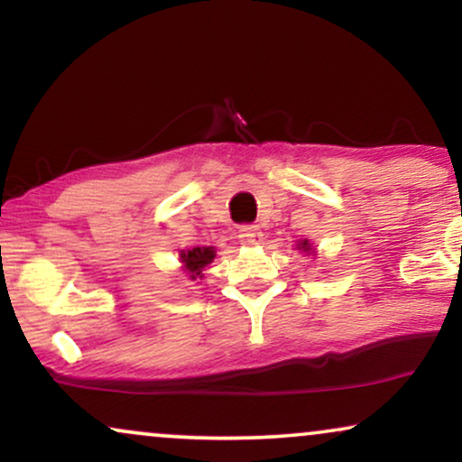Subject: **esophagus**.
Masks as SVG:
<instances>
[{"label": "esophagus", "instance_id": "34e87169", "mask_svg": "<svg viewBox=\"0 0 462 462\" xmlns=\"http://www.w3.org/2000/svg\"><path fill=\"white\" fill-rule=\"evenodd\" d=\"M238 241H241V245H245V247H254V245L262 241L260 227H257V226H243L241 230H238Z\"/></svg>", "mask_w": 462, "mask_h": 462}]
</instances>
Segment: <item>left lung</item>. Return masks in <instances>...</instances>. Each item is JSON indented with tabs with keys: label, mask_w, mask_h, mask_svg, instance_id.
<instances>
[{
	"label": "left lung",
	"mask_w": 462,
	"mask_h": 462,
	"mask_svg": "<svg viewBox=\"0 0 462 462\" xmlns=\"http://www.w3.org/2000/svg\"><path fill=\"white\" fill-rule=\"evenodd\" d=\"M298 249H302V251H306V254H310V243H309V241L300 243V245H298Z\"/></svg>",
	"instance_id": "obj_1"
}]
</instances>
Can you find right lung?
<instances>
[{"label":"right lung","instance_id":"add662e5","mask_svg":"<svg viewBox=\"0 0 462 462\" xmlns=\"http://www.w3.org/2000/svg\"><path fill=\"white\" fill-rule=\"evenodd\" d=\"M183 270L189 274V279H202V270L215 260V249L213 247H194L189 251H181L180 254Z\"/></svg>","mask_w":462,"mask_h":462}]
</instances>
